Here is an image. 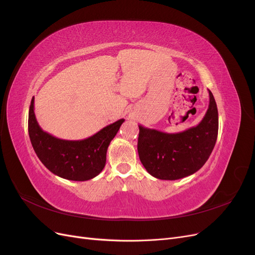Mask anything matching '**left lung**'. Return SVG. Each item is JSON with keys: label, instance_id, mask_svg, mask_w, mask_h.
<instances>
[{"label": "left lung", "instance_id": "1", "mask_svg": "<svg viewBox=\"0 0 255 255\" xmlns=\"http://www.w3.org/2000/svg\"><path fill=\"white\" fill-rule=\"evenodd\" d=\"M210 94L206 114L198 126L180 133L139 127L137 150L152 176L174 181L197 172L210 157L218 135V110Z\"/></svg>", "mask_w": 255, "mask_h": 255}]
</instances>
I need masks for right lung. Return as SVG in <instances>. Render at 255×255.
<instances>
[{"label": "right lung", "mask_w": 255, "mask_h": 255, "mask_svg": "<svg viewBox=\"0 0 255 255\" xmlns=\"http://www.w3.org/2000/svg\"><path fill=\"white\" fill-rule=\"evenodd\" d=\"M125 119L103 128L83 140H65L44 132L34 113V98L28 112V135L38 158L55 175L70 181H88L103 170L107 148Z\"/></svg>", "instance_id": "add662e5"}]
</instances>
